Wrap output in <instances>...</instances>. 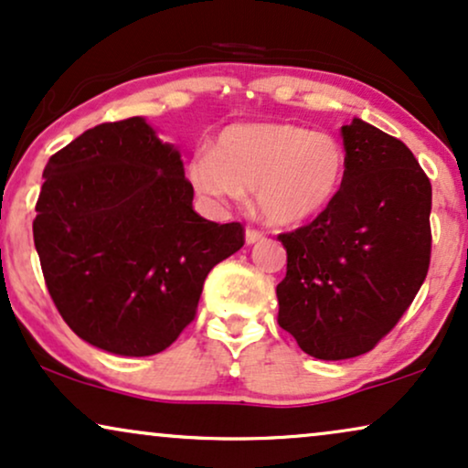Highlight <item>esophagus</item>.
Wrapping results in <instances>:
<instances>
[{"label":"esophagus","instance_id":"1","mask_svg":"<svg viewBox=\"0 0 468 468\" xmlns=\"http://www.w3.org/2000/svg\"><path fill=\"white\" fill-rule=\"evenodd\" d=\"M260 240H264V234L256 228H247V232H245L247 245H256V242H260Z\"/></svg>","mask_w":468,"mask_h":468}]
</instances>
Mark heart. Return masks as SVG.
<instances>
[{
    "label": "heart",
    "instance_id": "1",
    "mask_svg": "<svg viewBox=\"0 0 468 468\" xmlns=\"http://www.w3.org/2000/svg\"><path fill=\"white\" fill-rule=\"evenodd\" d=\"M191 186L208 202L256 191L264 221L296 228L329 212L348 180V153L331 133L292 122L232 124L212 150L186 165Z\"/></svg>",
    "mask_w": 468,
    "mask_h": 468
}]
</instances>
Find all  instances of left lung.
<instances>
[{
    "mask_svg": "<svg viewBox=\"0 0 468 468\" xmlns=\"http://www.w3.org/2000/svg\"><path fill=\"white\" fill-rule=\"evenodd\" d=\"M348 180L335 206L279 234L283 331L324 361L366 355L420 292L430 266L432 185L399 139L355 118L342 126Z\"/></svg>",
    "mask_w": 468,
    "mask_h": 468,
    "instance_id": "8db88e82",
    "label": "left lung"
}]
</instances>
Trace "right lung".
I'll use <instances>...</instances> for the list:
<instances>
[{
    "label": "right lung",
    "mask_w": 468,
    "mask_h": 468,
    "mask_svg": "<svg viewBox=\"0 0 468 468\" xmlns=\"http://www.w3.org/2000/svg\"><path fill=\"white\" fill-rule=\"evenodd\" d=\"M34 245L48 294L83 342L150 356L196 318L206 277L245 245L193 210L178 148L144 118L99 124L48 159Z\"/></svg>",
    "instance_id": "obj_1"
}]
</instances>
